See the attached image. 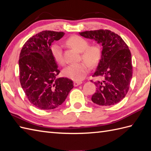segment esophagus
I'll use <instances>...</instances> for the list:
<instances>
[{
	"mask_svg": "<svg viewBox=\"0 0 151 151\" xmlns=\"http://www.w3.org/2000/svg\"><path fill=\"white\" fill-rule=\"evenodd\" d=\"M82 83V82H77V81H75L74 83H73V85H74V86H79V85H80Z\"/></svg>",
	"mask_w": 151,
	"mask_h": 151,
	"instance_id": "1",
	"label": "esophagus"
}]
</instances>
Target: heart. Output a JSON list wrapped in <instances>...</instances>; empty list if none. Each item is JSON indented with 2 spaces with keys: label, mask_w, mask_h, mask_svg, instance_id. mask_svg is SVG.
<instances>
[{
  "label": "heart",
  "mask_w": 151,
  "mask_h": 151,
  "mask_svg": "<svg viewBox=\"0 0 151 151\" xmlns=\"http://www.w3.org/2000/svg\"><path fill=\"white\" fill-rule=\"evenodd\" d=\"M65 43L68 46L81 52V57L85 61L68 65L63 70V74L76 81H80L87 75L90 67L93 68L98 64L101 58V49L98 45H89L86 39L78 35L70 36ZM50 52L58 64H64L63 49L60 45H52L50 47Z\"/></svg>",
  "instance_id": "b5f03b06"
}]
</instances>
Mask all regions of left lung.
<instances>
[{"instance_id": "left-lung-1", "label": "left lung", "mask_w": 151, "mask_h": 151, "mask_svg": "<svg viewBox=\"0 0 151 151\" xmlns=\"http://www.w3.org/2000/svg\"><path fill=\"white\" fill-rule=\"evenodd\" d=\"M79 35L94 40L102 46L101 60L92 74L102 81L95 82L97 90L91 101L100 106L119 103L127 93L133 74L128 46L120 36L106 29L84 31Z\"/></svg>"}]
</instances>
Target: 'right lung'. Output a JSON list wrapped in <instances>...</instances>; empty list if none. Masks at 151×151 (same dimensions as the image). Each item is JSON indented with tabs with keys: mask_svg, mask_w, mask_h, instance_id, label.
<instances>
[{
	"mask_svg": "<svg viewBox=\"0 0 151 151\" xmlns=\"http://www.w3.org/2000/svg\"><path fill=\"white\" fill-rule=\"evenodd\" d=\"M63 32L43 31L25 43L20 54V82L27 98L35 107L48 110L63 104L73 87L60 72L50 52V45L64 36Z\"/></svg>",
	"mask_w": 151,
	"mask_h": 151,
	"instance_id": "add662e5",
	"label": "right lung"
}]
</instances>
